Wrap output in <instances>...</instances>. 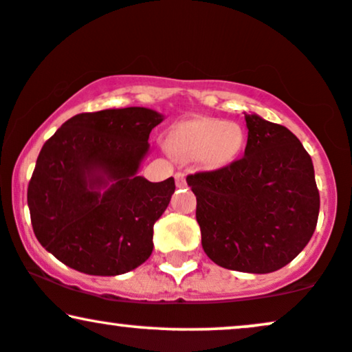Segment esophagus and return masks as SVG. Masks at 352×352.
Wrapping results in <instances>:
<instances>
[{
  "label": "esophagus",
  "instance_id": "1",
  "mask_svg": "<svg viewBox=\"0 0 352 352\" xmlns=\"http://www.w3.org/2000/svg\"><path fill=\"white\" fill-rule=\"evenodd\" d=\"M175 184L177 186H185L186 185V180H185V173H175Z\"/></svg>",
  "mask_w": 352,
  "mask_h": 352
}]
</instances>
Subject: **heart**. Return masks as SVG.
I'll return each mask as SVG.
<instances>
[{"label":"heart","instance_id":"heart-1","mask_svg":"<svg viewBox=\"0 0 352 352\" xmlns=\"http://www.w3.org/2000/svg\"><path fill=\"white\" fill-rule=\"evenodd\" d=\"M245 131L237 122L214 117L185 120L170 131L167 149L179 161H197L206 168H222L239 157Z\"/></svg>","mask_w":352,"mask_h":352}]
</instances>
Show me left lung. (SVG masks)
<instances>
[{
  "label": "left lung",
  "mask_w": 352,
  "mask_h": 352,
  "mask_svg": "<svg viewBox=\"0 0 352 352\" xmlns=\"http://www.w3.org/2000/svg\"><path fill=\"white\" fill-rule=\"evenodd\" d=\"M245 122L243 157L186 184L197 197L204 253L222 268L265 274L291 263L312 239L320 195L294 133L256 113Z\"/></svg>",
  "instance_id": "left-lung-1"
}]
</instances>
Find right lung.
I'll use <instances>...</instances> for the list:
<instances>
[{"instance_id":"right-lung-1","label":"right lung","mask_w":352,"mask_h":352,"mask_svg":"<svg viewBox=\"0 0 352 352\" xmlns=\"http://www.w3.org/2000/svg\"><path fill=\"white\" fill-rule=\"evenodd\" d=\"M164 115L144 107L79 113L43 144L28 188L34 234L69 268L117 276L153 253L175 182L138 175Z\"/></svg>"}]
</instances>
